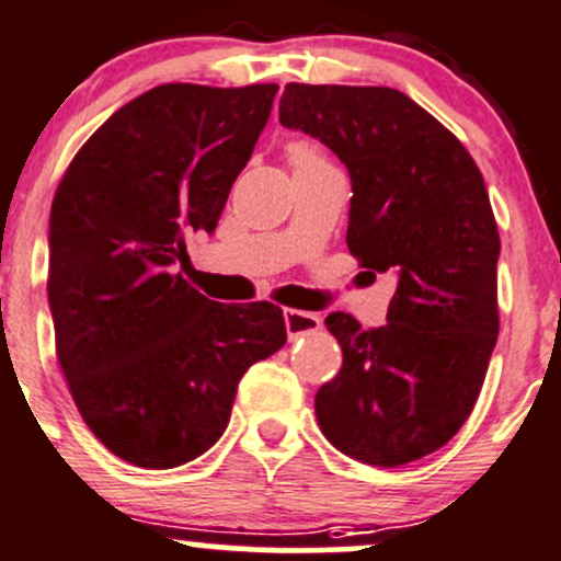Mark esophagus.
I'll return each mask as SVG.
<instances>
[{
    "mask_svg": "<svg viewBox=\"0 0 561 561\" xmlns=\"http://www.w3.org/2000/svg\"><path fill=\"white\" fill-rule=\"evenodd\" d=\"M285 328L290 337H300V335H311L322 328V319L319 313L311 311H300V309H285Z\"/></svg>",
    "mask_w": 561,
    "mask_h": 561,
    "instance_id": "esophagus-1",
    "label": "esophagus"
}]
</instances>
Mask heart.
<instances>
[{
	"label": "heart",
	"instance_id": "heart-1",
	"mask_svg": "<svg viewBox=\"0 0 561 561\" xmlns=\"http://www.w3.org/2000/svg\"><path fill=\"white\" fill-rule=\"evenodd\" d=\"M290 162H293V168H295V164H313V162H324V159L319 157V153L313 151L311 146L293 144L290 146Z\"/></svg>",
	"mask_w": 561,
	"mask_h": 561
}]
</instances>
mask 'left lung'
<instances>
[{"label":"left lung","instance_id":"left-lung-1","mask_svg":"<svg viewBox=\"0 0 561 561\" xmlns=\"http://www.w3.org/2000/svg\"><path fill=\"white\" fill-rule=\"evenodd\" d=\"M279 122L346 164L351 255L397 274L383 328L324 319L343 367L313 399L319 428L362 463H410L458 434L497 341L501 237L484 178L445 125L391 88L290 82Z\"/></svg>","mask_w":561,"mask_h":561}]
</instances>
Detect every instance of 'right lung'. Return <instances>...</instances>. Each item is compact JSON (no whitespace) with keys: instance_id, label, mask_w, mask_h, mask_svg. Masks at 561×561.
Masks as SVG:
<instances>
[{"instance_id":"obj_1","label":"right lung","mask_w":561,"mask_h":561,"mask_svg":"<svg viewBox=\"0 0 561 561\" xmlns=\"http://www.w3.org/2000/svg\"><path fill=\"white\" fill-rule=\"evenodd\" d=\"M276 84H159L71 159L50 210L55 354L92 434L140 469L210 450L250 365L285 346L282 309L215 304L175 271L213 233Z\"/></svg>"}]
</instances>
